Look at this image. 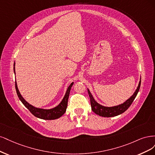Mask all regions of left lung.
I'll return each instance as SVG.
<instances>
[{
    "label": "left lung",
    "instance_id": "obj_1",
    "mask_svg": "<svg viewBox=\"0 0 155 155\" xmlns=\"http://www.w3.org/2000/svg\"><path fill=\"white\" fill-rule=\"evenodd\" d=\"M140 84H141V80L139 82L138 86L136 89V91H134L133 95L129 99H127L126 102H124L123 104L118 105V106H113V107H106L97 103L95 101V100H94V98L93 97L90 91H89V90L87 89L89 96V98H90L92 111L94 113L98 114L99 116L103 117H113L119 115V114L123 113L124 112H125L127 110V109L129 107V106H131L134 98H135V97H137V94L139 91L140 87Z\"/></svg>",
    "mask_w": 155,
    "mask_h": 155
}]
</instances>
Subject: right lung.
<instances>
[{"label":"right lung","instance_id":"1","mask_svg":"<svg viewBox=\"0 0 155 155\" xmlns=\"http://www.w3.org/2000/svg\"><path fill=\"white\" fill-rule=\"evenodd\" d=\"M15 63H14V67H13L14 73H15ZM73 85V82H72L70 85H69V87H68L66 93L65 94V95L61 102L55 107H53L52 109H45L35 107L25 101L24 98L22 97L21 94L18 91L17 82H15V89H16V91L20 101L22 102V103L24 105L25 107H26L27 109H28L29 111H30L35 117L41 118V119H44V120H54L62 117L65 113V112H66V108L68 106V101L69 93H70L71 88Z\"/></svg>","mask_w":155,"mask_h":155}]
</instances>
